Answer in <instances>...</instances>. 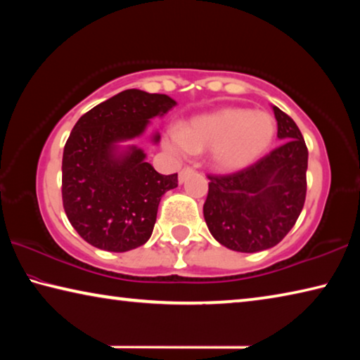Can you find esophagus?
Segmentation results:
<instances>
[{"label":"esophagus","mask_w":360,"mask_h":360,"mask_svg":"<svg viewBox=\"0 0 360 360\" xmlns=\"http://www.w3.org/2000/svg\"><path fill=\"white\" fill-rule=\"evenodd\" d=\"M193 172V168H191V167H184L179 172V182H184V179H186V176H188Z\"/></svg>","instance_id":"obj_1"}]
</instances>
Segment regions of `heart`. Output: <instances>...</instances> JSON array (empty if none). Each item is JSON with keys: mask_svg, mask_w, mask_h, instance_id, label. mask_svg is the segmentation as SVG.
I'll return each instance as SVG.
<instances>
[{"mask_svg": "<svg viewBox=\"0 0 360 360\" xmlns=\"http://www.w3.org/2000/svg\"><path fill=\"white\" fill-rule=\"evenodd\" d=\"M276 135L275 117L266 111L224 108L197 115L179 129H169L163 146L176 155L205 154L221 172L251 165L270 148Z\"/></svg>", "mask_w": 360, "mask_h": 360, "instance_id": "heart-1", "label": "heart"}]
</instances>
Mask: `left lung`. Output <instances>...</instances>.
Returning <instances> with one entry per match:
<instances>
[{"label":"left lung","instance_id":"1","mask_svg":"<svg viewBox=\"0 0 360 360\" xmlns=\"http://www.w3.org/2000/svg\"><path fill=\"white\" fill-rule=\"evenodd\" d=\"M283 144L240 172L208 174L203 205L211 235L238 252L276 246L294 227L307 197L308 149L302 131L273 106Z\"/></svg>","mask_w":360,"mask_h":360}]
</instances>
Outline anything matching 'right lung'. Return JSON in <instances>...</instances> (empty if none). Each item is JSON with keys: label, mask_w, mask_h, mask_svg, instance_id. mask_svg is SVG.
I'll return each instance as SVG.
<instances>
[{"label": "right lung", "mask_w": 360, "mask_h": 360, "mask_svg": "<svg viewBox=\"0 0 360 360\" xmlns=\"http://www.w3.org/2000/svg\"><path fill=\"white\" fill-rule=\"evenodd\" d=\"M174 105L167 95L130 89L76 122L63 149L62 198L70 224L92 246L125 252L150 238L162 195L178 187V173H157L141 149L117 152L115 143L139 136L149 119Z\"/></svg>", "instance_id": "add662e5"}]
</instances>
